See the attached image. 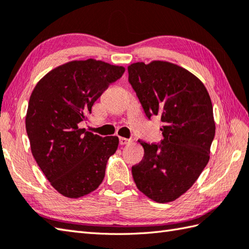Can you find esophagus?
Segmentation results:
<instances>
[{
    "label": "esophagus",
    "mask_w": 249,
    "mask_h": 249,
    "mask_svg": "<svg viewBox=\"0 0 249 249\" xmlns=\"http://www.w3.org/2000/svg\"><path fill=\"white\" fill-rule=\"evenodd\" d=\"M133 142V140L131 139H128V138H124V137H120V143L122 145H125V144H129Z\"/></svg>",
    "instance_id": "34e87169"
}]
</instances>
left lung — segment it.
Returning <instances> with one entry per match:
<instances>
[{"label": "left lung", "mask_w": 249, "mask_h": 249, "mask_svg": "<svg viewBox=\"0 0 249 249\" xmlns=\"http://www.w3.org/2000/svg\"><path fill=\"white\" fill-rule=\"evenodd\" d=\"M128 81L144 113L160 116V144L139 141L144 156L131 168L137 187L158 203L181 197L208 165L215 136L213 106L199 78L166 61L128 66Z\"/></svg>", "instance_id": "obj_1"}]
</instances>
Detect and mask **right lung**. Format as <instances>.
Returning <instances> with one entry per match:
<instances>
[{"instance_id": "add662e5", "label": "right lung", "mask_w": 249, "mask_h": 249, "mask_svg": "<svg viewBox=\"0 0 249 249\" xmlns=\"http://www.w3.org/2000/svg\"><path fill=\"white\" fill-rule=\"evenodd\" d=\"M123 66L89 59L55 67L36 84L29 100L25 128L37 165L55 190L67 198L94 192L105 178L116 136L100 137L78 127Z\"/></svg>"}]
</instances>
